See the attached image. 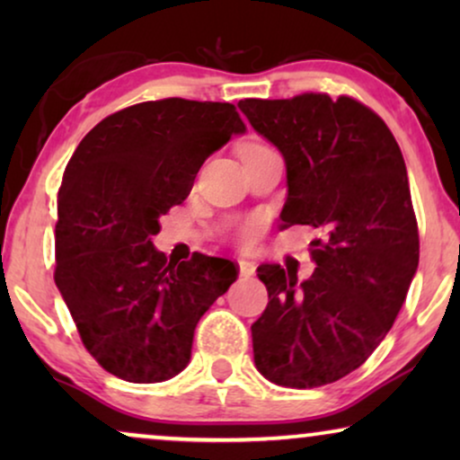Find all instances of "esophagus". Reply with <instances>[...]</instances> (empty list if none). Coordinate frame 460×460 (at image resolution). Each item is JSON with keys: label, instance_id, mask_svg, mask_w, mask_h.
Listing matches in <instances>:
<instances>
[{"label": "esophagus", "instance_id": "34e87169", "mask_svg": "<svg viewBox=\"0 0 460 460\" xmlns=\"http://www.w3.org/2000/svg\"><path fill=\"white\" fill-rule=\"evenodd\" d=\"M238 272L241 276H253L255 274V263L247 260H238Z\"/></svg>", "mask_w": 460, "mask_h": 460}]
</instances>
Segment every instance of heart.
<instances>
[{"instance_id":"heart-1","label":"heart","mask_w":460,"mask_h":460,"mask_svg":"<svg viewBox=\"0 0 460 460\" xmlns=\"http://www.w3.org/2000/svg\"><path fill=\"white\" fill-rule=\"evenodd\" d=\"M260 148H268V146H263V144H260V142L244 144V146L241 148V155L251 153V150H260ZM261 230H263L261 217H257V216L244 217V219H241V222L234 226V238H236V243L241 244V247L249 249V247H253V244L257 243V238H260Z\"/></svg>"}]
</instances>
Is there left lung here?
<instances>
[{
  "label": "left lung",
  "instance_id": "8db88e82",
  "mask_svg": "<svg viewBox=\"0 0 460 460\" xmlns=\"http://www.w3.org/2000/svg\"><path fill=\"white\" fill-rule=\"evenodd\" d=\"M238 109L285 156L280 228L304 224L320 234L307 280L276 263L257 268L270 301L251 324L255 367L282 387L329 385L385 339L417 272L404 156L385 121L349 96L247 98Z\"/></svg>",
  "mask_w": 460,
  "mask_h": 460
}]
</instances>
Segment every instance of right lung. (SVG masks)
I'll return each instance as SVG.
<instances>
[{"label": "right lung", "mask_w": 460, "mask_h": 460, "mask_svg": "<svg viewBox=\"0 0 460 460\" xmlns=\"http://www.w3.org/2000/svg\"><path fill=\"white\" fill-rule=\"evenodd\" d=\"M244 128L230 102L163 98L102 119L66 163L54 280L81 343L106 373L167 381L186 368L199 320L236 280L219 257L172 263L150 243L200 165Z\"/></svg>", "instance_id": "add662e5"}]
</instances>
